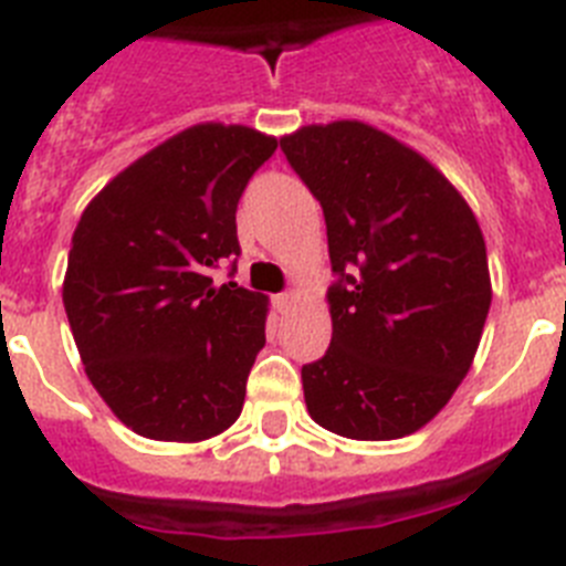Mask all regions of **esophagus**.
I'll list each match as a JSON object with an SVG mask.
<instances>
[{
    "instance_id": "34e87169",
    "label": "esophagus",
    "mask_w": 566,
    "mask_h": 566,
    "mask_svg": "<svg viewBox=\"0 0 566 566\" xmlns=\"http://www.w3.org/2000/svg\"><path fill=\"white\" fill-rule=\"evenodd\" d=\"M292 303H294L292 292H283V294H277V297H274V306H277V312H289V308H292Z\"/></svg>"
}]
</instances>
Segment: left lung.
I'll list each match as a JSON object with an SVG mask.
<instances>
[{"instance_id": "obj_1", "label": "left lung", "mask_w": 566, "mask_h": 566, "mask_svg": "<svg viewBox=\"0 0 566 566\" xmlns=\"http://www.w3.org/2000/svg\"><path fill=\"white\" fill-rule=\"evenodd\" d=\"M323 207L332 345L303 365L306 408L326 431L385 442L419 431L470 371L490 308L476 214L428 158L363 122L283 135Z\"/></svg>"}]
</instances>
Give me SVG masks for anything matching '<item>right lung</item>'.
Wrapping results in <instances>:
<instances>
[{
  "label": "right lung",
  "instance_id": "right-lung-1",
  "mask_svg": "<svg viewBox=\"0 0 566 566\" xmlns=\"http://www.w3.org/2000/svg\"><path fill=\"white\" fill-rule=\"evenodd\" d=\"M274 149L243 124H195L82 212L64 312L90 382L138 437L201 442L240 417L269 297L212 274L240 254L238 201Z\"/></svg>",
  "mask_w": 566,
  "mask_h": 566
}]
</instances>
